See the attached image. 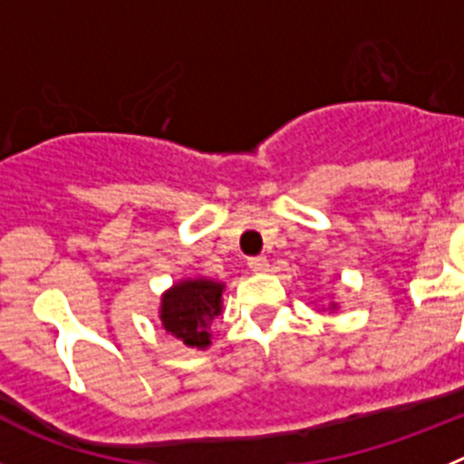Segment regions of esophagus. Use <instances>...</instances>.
Returning <instances> with one entry per match:
<instances>
[{
  "label": "esophagus",
  "instance_id": "34e87169",
  "mask_svg": "<svg viewBox=\"0 0 464 464\" xmlns=\"http://www.w3.org/2000/svg\"><path fill=\"white\" fill-rule=\"evenodd\" d=\"M248 269H251L253 274L269 272V260H267V257H262V256L251 257V260H248Z\"/></svg>",
  "mask_w": 464,
  "mask_h": 464
}]
</instances>
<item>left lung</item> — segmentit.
<instances>
[{
	"instance_id": "8db88e82",
	"label": "left lung",
	"mask_w": 464,
	"mask_h": 464,
	"mask_svg": "<svg viewBox=\"0 0 464 464\" xmlns=\"http://www.w3.org/2000/svg\"><path fill=\"white\" fill-rule=\"evenodd\" d=\"M323 311H325V309H323ZM334 311H337V302H332V304H330V314H334Z\"/></svg>"
}]
</instances>
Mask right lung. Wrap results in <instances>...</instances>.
Here are the masks:
<instances>
[{"label": "right lung", "mask_w": 464, "mask_h": 464, "mask_svg": "<svg viewBox=\"0 0 464 464\" xmlns=\"http://www.w3.org/2000/svg\"><path fill=\"white\" fill-rule=\"evenodd\" d=\"M225 283L207 276L181 278L160 297V323L167 334L186 343L188 348L211 346L213 318L223 314Z\"/></svg>", "instance_id": "obj_1"}]
</instances>
